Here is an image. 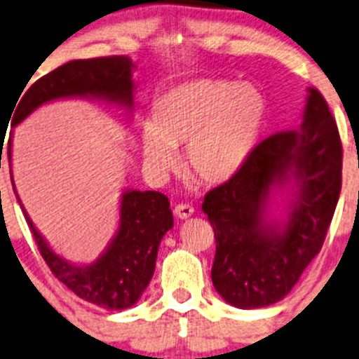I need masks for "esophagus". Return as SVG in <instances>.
Listing matches in <instances>:
<instances>
[{
  "instance_id": "1",
  "label": "esophagus",
  "mask_w": 359,
  "mask_h": 359,
  "mask_svg": "<svg viewBox=\"0 0 359 359\" xmlns=\"http://www.w3.org/2000/svg\"><path fill=\"white\" fill-rule=\"evenodd\" d=\"M175 215L179 217V219H187V217H191L194 213V208L191 205H186V203H179V205L175 206Z\"/></svg>"
}]
</instances>
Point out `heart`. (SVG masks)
Masks as SVG:
<instances>
[{
    "instance_id": "heart-1",
    "label": "heart",
    "mask_w": 359,
    "mask_h": 359,
    "mask_svg": "<svg viewBox=\"0 0 359 359\" xmlns=\"http://www.w3.org/2000/svg\"><path fill=\"white\" fill-rule=\"evenodd\" d=\"M264 119L266 102L252 86L196 79L154 100L140 151L151 172L166 175L177 166L173 149L186 144L189 175L203 184H222L252 156Z\"/></svg>"
}]
</instances>
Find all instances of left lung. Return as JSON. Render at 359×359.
Returning a JSON list of instances; mask_svg holds the SVG:
<instances>
[{
	"label": "left lung",
	"instance_id": "1",
	"mask_svg": "<svg viewBox=\"0 0 359 359\" xmlns=\"http://www.w3.org/2000/svg\"><path fill=\"white\" fill-rule=\"evenodd\" d=\"M302 123L255 146L243 168L208 191L203 212L215 233L212 281L227 304L257 309L288 295L320 253L342 186V144L327 100L307 88ZM292 184L283 223L270 193Z\"/></svg>",
	"mask_w": 359,
	"mask_h": 359
}]
</instances>
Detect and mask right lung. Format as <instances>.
Listing matches in <instances>:
<instances>
[{
    "mask_svg": "<svg viewBox=\"0 0 359 359\" xmlns=\"http://www.w3.org/2000/svg\"><path fill=\"white\" fill-rule=\"evenodd\" d=\"M133 67L132 60L125 55L71 60L32 83L19 97V104L13 107L12 126L24 121L43 104L72 97L106 100L132 111ZM8 163L12 177V137L8 140ZM12 186L15 191L13 177ZM17 200L20 203L19 196ZM20 208L39 253L57 280L79 299L111 311L132 307L140 299L154 274L159 243L166 231L173 227L170 201L165 194L158 191H125L119 206V227L106 252L95 262L78 266L57 255L38 233L22 203Z\"/></svg>",
    "mask_w": 359,
    "mask_h": 359,
    "instance_id": "obj_1",
    "label": "right lung"
}]
</instances>
